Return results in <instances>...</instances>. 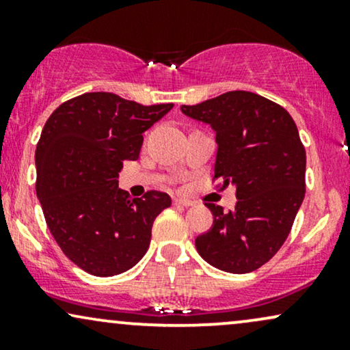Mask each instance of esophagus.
<instances>
[{
	"label": "esophagus",
	"mask_w": 350,
	"mask_h": 350,
	"mask_svg": "<svg viewBox=\"0 0 350 350\" xmlns=\"http://www.w3.org/2000/svg\"><path fill=\"white\" fill-rule=\"evenodd\" d=\"M174 206H183V207H191L194 206V202L189 199H184V198H176L174 199Z\"/></svg>",
	"instance_id": "obj_1"
}]
</instances>
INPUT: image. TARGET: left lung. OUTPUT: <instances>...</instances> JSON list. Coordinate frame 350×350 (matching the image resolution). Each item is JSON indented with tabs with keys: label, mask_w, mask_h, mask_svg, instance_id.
Returning a JSON list of instances; mask_svg holds the SVG:
<instances>
[{
	"label": "left lung",
	"mask_w": 350,
	"mask_h": 350,
	"mask_svg": "<svg viewBox=\"0 0 350 350\" xmlns=\"http://www.w3.org/2000/svg\"><path fill=\"white\" fill-rule=\"evenodd\" d=\"M215 133L214 179L234 186L228 214L207 204L214 224L196 239L199 255L222 271L250 273L275 256L295 222L306 191V151L291 115L278 103L235 90L198 105H183Z\"/></svg>",
	"instance_id": "left-lung-1"
}]
</instances>
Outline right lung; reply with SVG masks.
Instances as JSON below:
<instances>
[{
  "instance_id": "1",
  "label": "right lung",
  "mask_w": 350,
  "mask_h": 350,
  "mask_svg": "<svg viewBox=\"0 0 350 350\" xmlns=\"http://www.w3.org/2000/svg\"><path fill=\"white\" fill-rule=\"evenodd\" d=\"M172 107L90 92L64 102L44 124L36 194L60 250L83 271L120 275L150 247L152 222L171 198L150 191L131 199L118 174L123 161L138 159L144 131Z\"/></svg>"
}]
</instances>
